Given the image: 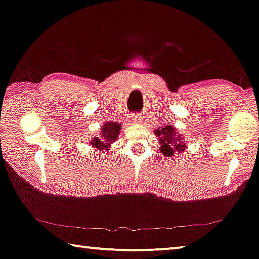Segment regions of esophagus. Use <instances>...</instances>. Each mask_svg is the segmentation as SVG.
<instances>
[{
    "label": "esophagus",
    "instance_id": "esophagus-1",
    "mask_svg": "<svg viewBox=\"0 0 259 259\" xmlns=\"http://www.w3.org/2000/svg\"><path fill=\"white\" fill-rule=\"evenodd\" d=\"M141 119H143V116H141L140 113H132V114H131V120H132L133 122L139 123L141 122Z\"/></svg>",
    "mask_w": 259,
    "mask_h": 259
}]
</instances>
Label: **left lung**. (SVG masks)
Masks as SVG:
<instances>
[{"instance_id": "obj_1", "label": "left lung", "mask_w": 259, "mask_h": 259, "mask_svg": "<svg viewBox=\"0 0 259 259\" xmlns=\"http://www.w3.org/2000/svg\"><path fill=\"white\" fill-rule=\"evenodd\" d=\"M155 132H157V136L160 140V152L165 157H172L173 154L185 151V141H184L182 136H179L178 132H176L173 126L166 125Z\"/></svg>"}]
</instances>
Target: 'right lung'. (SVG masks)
Wrapping results in <instances>:
<instances>
[{
    "mask_svg": "<svg viewBox=\"0 0 259 259\" xmlns=\"http://www.w3.org/2000/svg\"><path fill=\"white\" fill-rule=\"evenodd\" d=\"M120 127L121 126L118 122H106L101 127V137H95L92 146L99 148L101 151L106 150L109 146V144L114 143L116 138H118Z\"/></svg>",
    "mask_w": 259,
    "mask_h": 259,
    "instance_id": "obj_1",
    "label": "right lung"
}]
</instances>
